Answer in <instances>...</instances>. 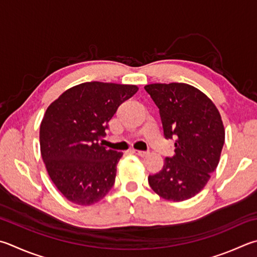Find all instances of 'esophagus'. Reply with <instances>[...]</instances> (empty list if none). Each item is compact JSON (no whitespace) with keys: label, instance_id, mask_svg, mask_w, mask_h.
<instances>
[{"label":"esophagus","instance_id":"obj_1","mask_svg":"<svg viewBox=\"0 0 257 257\" xmlns=\"http://www.w3.org/2000/svg\"><path fill=\"white\" fill-rule=\"evenodd\" d=\"M133 153L136 154V155L138 156H142V157H145L147 155V152H144V151H137V149H133Z\"/></svg>","mask_w":257,"mask_h":257}]
</instances>
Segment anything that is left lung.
Returning <instances> with one entry per match:
<instances>
[{
  "instance_id": "left-lung-1",
  "label": "left lung",
  "mask_w": 257,
  "mask_h": 257,
  "mask_svg": "<svg viewBox=\"0 0 257 257\" xmlns=\"http://www.w3.org/2000/svg\"><path fill=\"white\" fill-rule=\"evenodd\" d=\"M160 109L166 139L175 138L173 157L162 171L148 176L155 193L170 201H184L201 191L217 169L225 143L220 113L197 87L185 83L145 86Z\"/></svg>"
}]
</instances>
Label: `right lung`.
Listing matches in <instances>:
<instances>
[{
  "label": "right lung",
  "instance_id": "right-lung-1",
  "mask_svg": "<svg viewBox=\"0 0 257 257\" xmlns=\"http://www.w3.org/2000/svg\"><path fill=\"white\" fill-rule=\"evenodd\" d=\"M136 85L86 82L65 91L40 124V152L49 177L65 198L78 206L103 199L115 181L122 153L99 143L119 105Z\"/></svg>",
  "mask_w": 257,
  "mask_h": 257
}]
</instances>
